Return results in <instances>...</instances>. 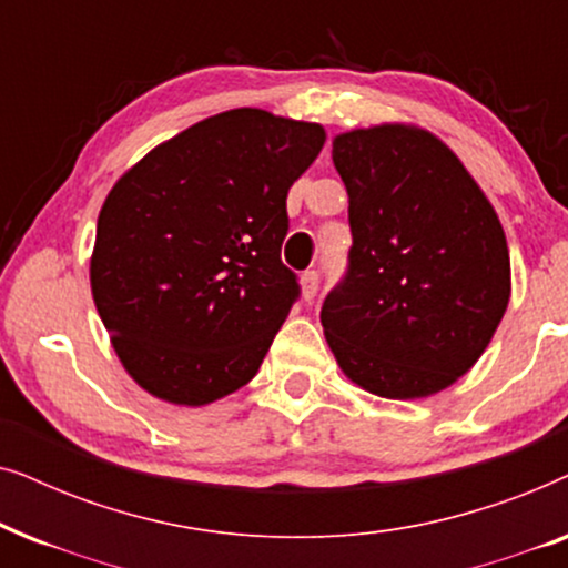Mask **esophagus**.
Returning a JSON list of instances; mask_svg holds the SVG:
<instances>
[{
	"label": "esophagus",
	"mask_w": 568,
	"mask_h": 568,
	"mask_svg": "<svg viewBox=\"0 0 568 568\" xmlns=\"http://www.w3.org/2000/svg\"><path fill=\"white\" fill-rule=\"evenodd\" d=\"M300 286H302V297L313 300L317 292V271H305V274L300 276Z\"/></svg>",
	"instance_id": "obj_1"
}]
</instances>
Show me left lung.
<instances>
[{
  "label": "left lung",
  "mask_w": 568,
  "mask_h": 568,
  "mask_svg": "<svg viewBox=\"0 0 568 568\" xmlns=\"http://www.w3.org/2000/svg\"><path fill=\"white\" fill-rule=\"evenodd\" d=\"M348 193V274L323 302L325 341L362 390L416 400L457 383L511 294L499 214L460 158L416 123L333 136Z\"/></svg>",
  "instance_id": "left-lung-1"
}]
</instances>
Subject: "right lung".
Returning <instances> with one entry per match:
<instances>
[{
    "label": "right lung",
    "mask_w": 568,
    "mask_h": 568,
    "mask_svg": "<svg viewBox=\"0 0 568 568\" xmlns=\"http://www.w3.org/2000/svg\"><path fill=\"white\" fill-rule=\"evenodd\" d=\"M323 144L321 123L235 108L113 183L90 290L123 369L154 398L206 406L255 377L297 297L286 193Z\"/></svg>",
    "instance_id": "add662e5"
}]
</instances>
